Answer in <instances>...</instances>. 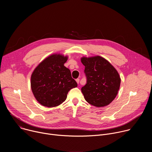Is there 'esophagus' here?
<instances>
[{
	"label": "esophagus",
	"instance_id": "obj_1",
	"mask_svg": "<svg viewBox=\"0 0 152 152\" xmlns=\"http://www.w3.org/2000/svg\"><path fill=\"white\" fill-rule=\"evenodd\" d=\"M76 82H77V83H79V79H76Z\"/></svg>",
	"mask_w": 152,
	"mask_h": 152
}]
</instances>
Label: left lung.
Listing matches in <instances>:
<instances>
[{
  "mask_svg": "<svg viewBox=\"0 0 152 152\" xmlns=\"http://www.w3.org/2000/svg\"><path fill=\"white\" fill-rule=\"evenodd\" d=\"M86 83L81 88L85 100L96 107H103L115 98L121 79L117 70L106 59L100 56L82 57Z\"/></svg>",
  "mask_w": 152,
  "mask_h": 152,
  "instance_id": "1",
  "label": "left lung"
}]
</instances>
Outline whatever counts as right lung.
Instances as JSON below:
<instances>
[{
	"mask_svg": "<svg viewBox=\"0 0 152 152\" xmlns=\"http://www.w3.org/2000/svg\"><path fill=\"white\" fill-rule=\"evenodd\" d=\"M67 56L52 54L41 61L31 78L32 91L41 105L52 107L67 99L69 91L77 86L70 70L64 66Z\"/></svg>",
	"mask_w": 152,
	"mask_h": 152,
	"instance_id": "add662e5",
	"label": "right lung"
}]
</instances>
